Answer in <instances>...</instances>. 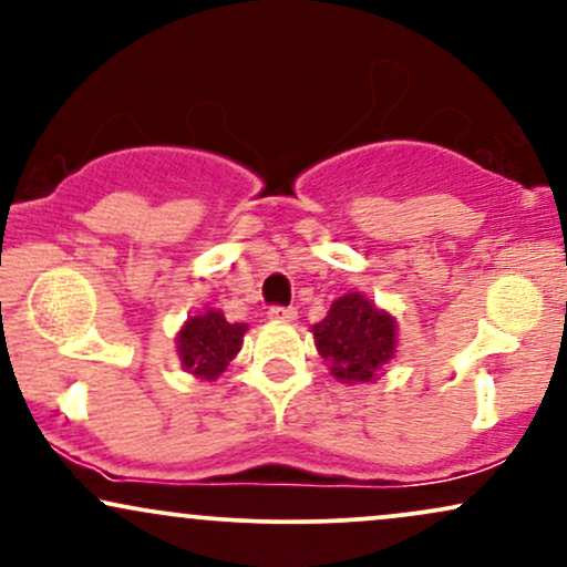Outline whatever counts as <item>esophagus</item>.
Returning a JSON list of instances; mask_svg holds the SVG:
<instances>
[{"label":"esophagus","mask_w":567,"mask_h":567,"mask_svg":"<svg viewBox=\"0 0 567 567\" xmlns=\"http://www.w3.org/2000/svg\"><path fill=\"white\" fill-rule=\"evenodd\" d=\"M296 317H298V311L292 309V306H275V309H269L271 322H292Z\"/></svg>","instance_id":"obj_1"}]
</instances>
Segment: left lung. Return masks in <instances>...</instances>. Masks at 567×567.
<instances>
[{"label":"left lung","mask_w":567,"mask_h":567,"mask_svg":"<svg viewBox=\"0 0 567 567\" xmlns=\"http://www.w3.org/2000/svg\"><path fill=\"white\" fill-rule=\"evenodd\" d=\"M396 317L375 306L365 292L351 290L330 303L324 320L311 324L315 347L341 383H370L394 362L400 338Z\"/></svg>","instance_id":"left-lung-1"}]
</instances>
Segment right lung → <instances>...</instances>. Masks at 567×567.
Wrapping results in <instances>:
<instances>
[{
    "instance_id": "obj_1",
    "label": "right lung",
    "mask_w": 567,
    "mask_h": 567,
    "mask_svg": "<svg viewBox=\"0 0 567 567\" xmlns=\"http://www.w3.org/2000/svg\"><path fill=\"white\" fill-rule=\"evenodd\" d=\"M247 324L226 322L224 311L205 309L192 315L175 333L181 368L199 381H216L243 349Z\"/></svg>"
}]
</instances>
